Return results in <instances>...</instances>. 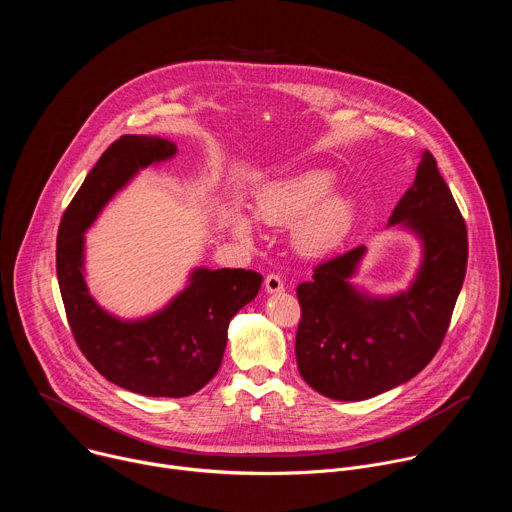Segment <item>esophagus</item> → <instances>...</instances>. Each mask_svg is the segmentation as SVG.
<instances>
[{
  "label": "esophagus",
  "instance_id": "obj_1",
  "mask_svg": "<svg viewBox=\"0 0 512 512\" xmlns=\"http://www.w3.org/2000/svg\"><path fill=\"white\" fill-rule=\"evenodd\" d=\"M265 289H267V294H279V291L285 289V283L277 273H269L265 277Z\"/></svg>",
  "mask_w": 512,
  "mask_h": 512
}]
</instances>
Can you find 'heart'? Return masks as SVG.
<instances>
[{"label":"heart","instance_id":"b5f03b06","mask_svg":"<svg viewBox=\"0 0 512 512\" xmlns=\"http://www.w3.org/2000/svg\"><path fill=\"white\" fill-rule=\"evenodd\" d=\"M336 176L330 170H306L261 188L255 212L267 225L294 227V243L304 255L316 257L340 245L354 221V202L332 192ZM241 239L253 237V223L245 214L233 216Z\"/></svg>","mask_w":512,"mask_h":512}]
</instances>
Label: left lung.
<instances>
[{
    "label": "left lung",
    "mask_w": 512,
    "mask_h": 512,
    "mask_svg": "<svg viewBox=\"0 0 512 512\" xmlns=\"http://www.w3.org/2000/svg\"><path fill=\"white\" fill-rule=\"evenodd\" d=\"M399 223L423 243L421 267L403 294L371 298L350 283L362 245L320 263L312 281L298 285V369L324 397L362 401L403 385L446 338L466 275L468 231L429 152L389 218Z\"/></svg>",
    "instance_id": "8db88e82"
}]
</instances>
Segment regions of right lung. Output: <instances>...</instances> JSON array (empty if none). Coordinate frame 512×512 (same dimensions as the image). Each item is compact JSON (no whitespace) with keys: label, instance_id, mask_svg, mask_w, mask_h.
I'll use <instances>...</instances> for the list:
<instances>
[{"label":"right lung","instance_id":"obj_1","mask_svg":"<svg viewBox=\"0 0 512 512\" xmlns=\"http://www.w3.org/2000/svg\"><path fill=\"white\" fill-rule=\"evenodd\" d=\"M176 154V143L121 135L103 152L62 214L56 275L66 320L81 352L117 387L148 397H188L218 371L231 318L255 300L263 275L251 269H194L188 287L162 312L123 322L91 298L83 277L85 231L141 168Z\"/></svg>","mask_w":512,"mask_h":512}]
</instances>
